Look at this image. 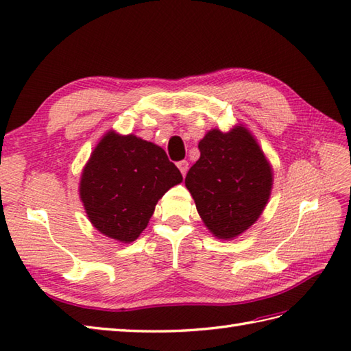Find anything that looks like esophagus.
Masks as SVG:
<instances>
[{
	"mask_svg": "<svg viewBox=\"0 0 351 351\" xmlns=\"http://www.w3.org/2000/svg\"><path fill=\"white\" fill-rule=\"evenodd\" d=\"M178 169L181 170V173H182V176H185V173H187V170H189V161H185V160H182V161H180L178 162Z\"/></svg>",
	"mask_w": 351,
	"mask_h": 351,
	"instance_id": "1",
	"label": "esophagus"
}]
</instances>
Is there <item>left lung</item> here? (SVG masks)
<instances>
[{"label": "left lung", "mask_w": 351, "mask_h": 351, "mask_svg": "<svg viewBox=\"0 0 351 351\" xmlns=\"http://www.w3.org/2000/svg\"><path fill=\"white\" fill-rule=\"evenodd\" d=\"M199 151L185 185L206 228L223 240L234 238L258 220L270 197V164L243 126L226 134L210 131Z\"/></svg>", "instance_id": "obj_1"}]
</instances>
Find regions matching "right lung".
I'll list each match as a JSON object with an SVG mask.
<instances>
[{"mask_svg": "<svg viewBox=\"0 0 351 351\" xmlns=\"http://www.w3.org/2000/svg\"><path fill=\"white\" fill-rule=\"evenodd\" d=\"M181 181L180 169L160 146L111 131L86 164L80 196L99 232L131 243L147 226L158 199Z\"/></svg>", "mask_w": 351, "mask_h": 351, "instance_id": "right-lung-1", "label": "right lung"}]
</instances>
